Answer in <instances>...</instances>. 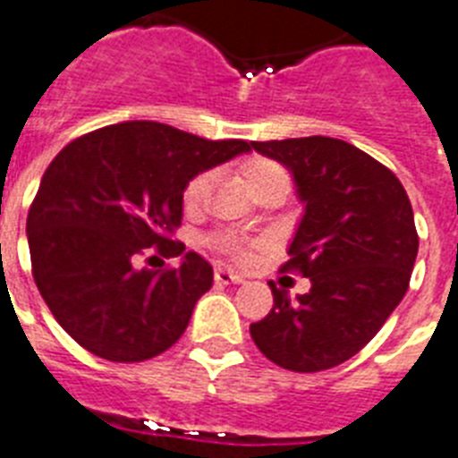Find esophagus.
<instances>
[{
    "label": "esophagus",
    "mask_w": 458,
    "mask_h": 458,
    "mask_svg": "<svg viewBox=\"0 0 458 458\" xmlns=\"http://www.w3.org/2000/svg\"><path fill=\"white\" fill-rule=\"evenodd\" d=\"M214 277H216L218 284H240V282H242L240 275L233 273V270H225V267H218Z\"/></svg>",
    "instance_id": "1"
}]
</instances>
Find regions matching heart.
Returning <instances> with one entry per match:
<instances>
[{"label":"heart","instance_id":"1","mask_svg":"<svg viewBox=\"0 0 458 458\" xmlns=\"http://www.w3.org/2000/svg\"><path fill=\"white\" fill-rule=\"evenodd\" d=\"M242 178L251 192H259L263 188L273 183H289L287 169L275 162V159L267 157H249L244 165H242ZM211 188V171H197L195 176L188 178V183L183 185V192H181V199H183V209L188 214H195V211L202 209V204L207 202V195H209ZM209 244L216 249L218 254L228 256L235 263L247 266L256 259V244L254 242L237 240V237L228 235V233H216V235L209 237Z\"/></svg>","mask_w":458,"mask_h":458}]
</instances>
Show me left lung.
I'll use <instances>...</instances> for the list:
<instances>
[{
	"label": "left lung",
	"mask_w": 458,
	"mask_h": 458,
	"mask_svg": "<svg viewBox=\"0 0 458 458\" xmlns=\"http://www.w3.org/2000/svg\"><path fill=\"white\" fill-rule=\"evenodd\" d=\"M251 148L292 169L306 214L282 273L310 280L249 327L282 369L313 374L358 355L407 293L419 251L414 211L400 178L355 145L329 136L254 140Z\"/></svg>",
	"instance_id": "8db88e82"
}]
</instances>
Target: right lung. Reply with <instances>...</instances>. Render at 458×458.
Segmentation results:
<instances>
[{"mask_svg": "<svg viewBox=\"0 0 458 458\" xmlns=\"http://www.w3.org/2000/svg\"><path fill=\"white\" fill-rule=\"evenodd\" d=\"M251 143L207 140L159 122H122L70 140L44 171L28 211L32 277L55 322L110 362H143L183 336L214 282L207 259H176L183 185Z\"/></svg>", "mask_w": 458, "mask_h": 458, "instance_id": "right-lung-1", "label": "right lung"}]
</instances>
